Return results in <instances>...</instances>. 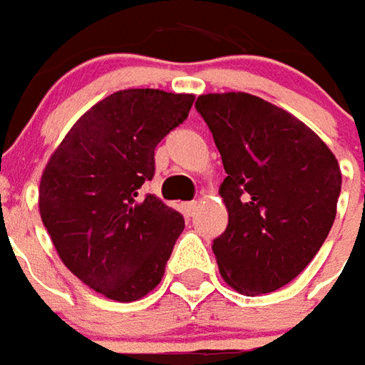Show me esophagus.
I'll use <instances>...</instances> for the list:
<instances>
[{
  "label": "esophagus",
  "mask_w": 365,
  "mask_h": 365,
  "mask_svg": "<svg viewBox=\"0 0 365 365\" xmlns=\"http://www.w3.org/2000/svg\"><path fill=\"white\" fill-rule=\"evenodd\" d=\"M197 207H199L197 201H190V203H185V205H183V209H185V213L190 215V217H193V215L197 213Z\"/></svg>",
  "instance_id": "1"
}]
</instances>
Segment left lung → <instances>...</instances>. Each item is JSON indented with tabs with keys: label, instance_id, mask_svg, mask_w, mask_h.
I'll return each mask as SVG.
<instances>
[{
	"label": "left lung",
	"instance_id": "obj_1",
	"mask_svg": "<svg viewBox=\"0 0 365 365\" xmlns=\"http://www.w3.org/2000/svg\"><path fill=\"white\" fill-rule=\"evenodd\" d=\"M227 172L219 195L229 225L213 240L222 279L245 295L297 277L327 240L342 174L305 123L262 97L229 91L195 101Z\"/></svg>",
	"mask_w": 365,
	"mask_h": 365
}]
</instances>
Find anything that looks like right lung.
I'll return each mask as SVG.
<instances>
[{
    "instance_id": "right-lung-1",
    "label": "right lung",
    "mask_w": 365,
    "mask_h": 365,
    "mask_svg": "<svg viewBox=\"0 0 365 365\" xmlns=\"http://www.w3.org/2000/svg\"><path fill=\"white\" fill-rule=\"evenodd\" d=\"M195 96L120 90L76 120L48 160L38 211L72 274L120 303L150 293L182 235L183 217L156 195L154 148L187 119Z\"/></svg>"
}]
</instances>
